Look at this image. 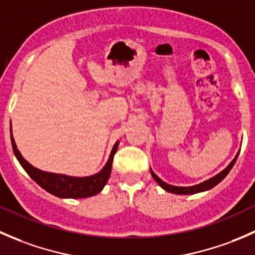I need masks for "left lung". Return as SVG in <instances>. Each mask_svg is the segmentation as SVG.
<instances>
[{"label": "left lung", "mask_w": 255, "mask_h": 255, "mask_svg": "<svg viewBox=\"0 0 255 255\" xmlns=\"http://www.w3.org/2000/svg\"><path fill=\"white\" fill-rule=\"evenodd\" d=\"M238 154H239V153H238ZM238 154H237V155H236V158L233 159V160H232V163H231L230 165H228L227 168L225 169V170H223V171H221V173L218 174V175H216L215 177H212V179L207 180V181H205V182H201V184H199V185H195V186H190V187H179V186H173V185H169V184H166V182H164L163 180H161V179H159V177L156 176L155 174H154L153 171H151V170H150V173H151V176H153V179L155 180V181L158 182V184L160 185V186L163 187V189L165 190V191H168V192H171V194H177V195H189V194H196V192L206 191V190H210V189H212V187H213V186H216V185H217L218 182H221V181H222V180L225 179L226 176H227V174L230 173V171H231V169L233 168V165H235L236 160H237V158H238Z\"/></svg>", "instance_id": "obj_1"}]
</instances>
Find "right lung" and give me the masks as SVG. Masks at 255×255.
Returning a JSON list of instances; mask_svg holds the SVG:
<instances>
[{
  "instance_id": "add662e5",
  "label": "right lung",
  "mask_w": 255,
  "mask_h": 255,
  "mask_svg": "<svg viewBox=\"0 0 255 255\" xmlns=\"http://www.w3.org/2000/svg\"><path fill=\"white\" fill-rule=\"evenodd\" d=\"M11 142L14 155H16L20 165L23 166V169L27 171L28 175L32 177L39 186H42L43 189L47 190L50 194L55 195V196L61 197V199H84V197H90L99 194L104 189L106 182L109 181V177L112 169L113 156H115L118 148L117 142L115 144V146H113L111 155H110L109 161L105 165V168L100 173H97L96 175L87 177H71L66 175H60V174L45 173V171L34 168L19 153L12 135Z\"/></svg>"
}]
</instances>
